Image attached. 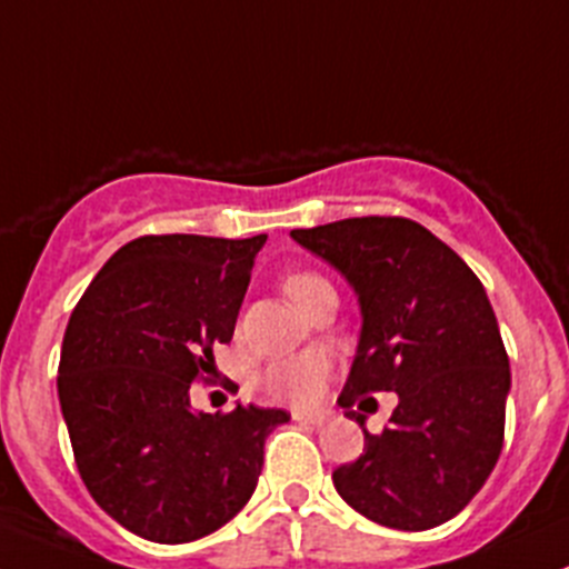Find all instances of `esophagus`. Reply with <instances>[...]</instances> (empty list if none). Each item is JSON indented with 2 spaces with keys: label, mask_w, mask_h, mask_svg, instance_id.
<instances>
[{
  "label": "esophagus",
  "mask_w": 569,
  "mask_h": 569,
  "mask_svg": "<svg viewBox=\"0 0 569 569\" xmlns=\"http://www.w3.org/2000/svg\"><path fill=\"white\" fill-rule=\"evenodd\" d=\"M291 418H295V421H300V423H321V421H325V412H319V410H295V412H291Z\"/></svg>",
  "instance_id": "1"
}]
</instances>
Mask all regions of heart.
<instances>
[{
  "mask_svg": "<svg viewBox=\"0 0 569 569\" xmlns=\"http://www.w3.org/2000/svg\"><path fill=\"white\" fill-rule=\"evenodd\" d=\"M317 280V274L311 272H297L289 274L283 283V291L289 295V300L295 297V291L300 286ZM327 375H330V360L321 352H306L297 355V358L274 360L272 366H267V371L261 375V388L272 399L291 401V405H311L313 399L325 388Z\"/></svg>",
  "mask_w": 569,
  "mask_h": 569,
  "instance_id": "1",
  "label": "heart"
}]
</instances>
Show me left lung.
<instances>
[{"instance_id": "obj_1", "label": "left lung", "mask_w": 569, "mask_h": 569, "mask_svg": "<svg viewBox=\"0 0 569 569\" xmlns=\"http://www.w3.org/2000/svg\"><path fill=\"white\" fill-rule=\"evenodd\" d=\"M291 239L358 297L360 338L341 407L377 390L400 396L380 436L349 410L366 446L332 470L338 496L388 529L446 523L481 490L503 446L512 375L485 286L449 244L405 217H352Z\"/></svg>"}]
</instances>
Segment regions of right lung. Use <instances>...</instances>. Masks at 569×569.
I'll use <instances>...</instances> for the list:
<instances>
[{"label": "right lung", "mask_w": 569, "mask_h": 569, "mask_svg": "<svg viewBox=\"0 0 569 569\" xmlns=\"http://www.w3.org/2000/svg\"><path fill=\"white\" fill-rule=\"evenodd\" d=\"M250 239L140 237L101 267L62 338L57 396L79 476L123 529L181 545L222 529L250 501L263 440L286 410H194L189 386L233 338Z\"/></svg>", "instance_id": "obj_1"}]
</instances>
